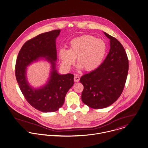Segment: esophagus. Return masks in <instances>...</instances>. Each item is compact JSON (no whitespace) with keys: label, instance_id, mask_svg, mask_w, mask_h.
<instances>
[{"label":"esophagus","instance_id":"esophagus-1","mask_svg":"<svg viewBox=\"0 0 148 148\" xmlns=\"http://www.w3.org/2000/svg\"><path fill=\"white\" fill-rule=\"evenodd\" d=\"M79 77L78 76H77V75H75V76L74 77V80L75 82H78L79 81Z\"/></svg>","mask_w":148,"mask_h":148}]
</instances>
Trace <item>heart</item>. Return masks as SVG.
Here are the masks:
<instances>
[{
    "label": "heart",
    "mask_w": 148,
    "mask_h": 148,
    "mask_svg": "<svg viewBox=\"0 0 148 148\" xmlns=\"http://www.w3.org/2000/svg\"><path fill=\"white\" fill-rule=\"evenodd\" d=\"M106 52L104 40L91 35H83L70 40L68 50L60 49L59 58L61 66L65 70H69L77 58L78 68L90 72L101 65Z\"/></svg>",
    "instance_id": "heart-1"
}]
</instances>
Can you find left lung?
Returning <instances> with one entry per match:
<instances>
[{
    "mask_svg": "<svg viewBox=\"0 0 148 148\" xmlns=\"http://www.w3.org/2000/svg\"><path fill=\"white\" fill-rule=\"evenodd\" d=\"M110 39V50L101 65L83 75L80 79L84 89L82 100L93 109L106 108L122 94L127 77L128 60L124 47L113 36L103 32Z\"/></svg>",
    "mask_w": 148,
    "mask_h": 148,
    "instance_id": "8db88e82",
    "label": "left lung"
}]
</instances>
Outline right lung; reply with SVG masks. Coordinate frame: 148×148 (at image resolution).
<instances>
[{"label": "right lung", "instance_id": "obj_1", "mask_svg": "<svg viewBox=\"0 0 148 148\" xmlns=\"http://www.w3.org/2000/svg\"><path fill=\"white\" fill-rule=\"evenodd\" d=\"M61 30L39 34L27 41L21 48L16 62V78L25 98L35 109L45 113L58 110L64 104L65 96L74 84V75H61L56 70V39ZM40 58L51 62V71L47 83L34 89L26 79L27 66Z\"/></svg>", "mask_w": 148, "mask_h": 148}]
</instances>
